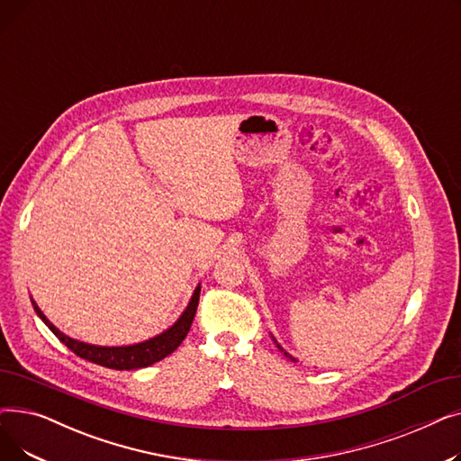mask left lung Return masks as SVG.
Instances as JSON below:
<instances>
[{"label": "left lung", "instance_id": "1", "mask_svg": "<svg viewBox=\"0 0 461 461\" xmlns=\"http://www.w3.org/2000/svg\"><path fill=\"white\" fill-rule=\"evenodd\" d=\"M273 340H275V338H273ZM275 344H276V348H278V349H280V351H284V349H282V346H280V344H278V342H276V340H275ZM284 355H285V357H287V358H292V360H294V362H297V358H295V357H292V355H289V353H285V351H284Z\"/></svg>", "mask_w": 461, "mask_h": 461}]
</instances>
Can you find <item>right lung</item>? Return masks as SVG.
<instances>
[{
    "mask_svg": "<svg viewBox=\"0 0 461 461\" xmlns=\"http://www.w3.org/2000/svg\"><path fill=\"white\" fill-rule=\"evenodd\" d=\"M200 292H202V287L198 284V287L194 289V294L188 301V306L185 308V312L181 313L179 320L172 327L166 329L164 332L149 338V340H143L140 344L112 346V348L86 344V342L75 340V338L63 334L54 323L48 321V318L41 312V308L37 306V303L33 299H32V304L37 312V316L44 321V325L50 329L59 338V340L72 353H77L80 358H86L89 362H95V365L106 366V368H112V370H138V368H148V366L155 365V362L162 360L169 353H174L181 346V342L185 340V336L190 330L194 316H196Z\"/></svg>",
    "mask_w": 461,
    "mask_h": 461,
    "instance_id": "1",
    "label": "right lung"
}]
</instances>
